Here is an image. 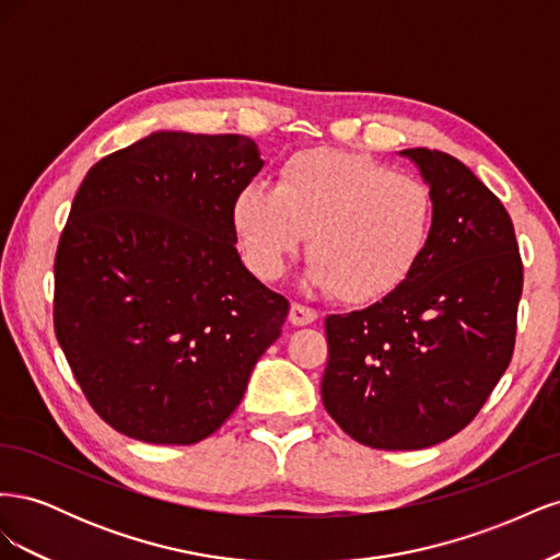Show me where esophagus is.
Returning <instances> with one entry per match:
<instances>
[{"instance_id":"34e87169","label":"esophagus","mask_w":560,"mask_h":560,"mask_svg":"<svg viewBox=\"0 0 560 560\" xmlns=\"http://www.w3.org/2000/svg\"><path fill=\"white\" fill-rule=\"evenodd\" d=\"M315 319H317V311H315V308L303 306V303H292V308H290V322H292L294 327L313 325Z\"/></svg>"}]
</instances>
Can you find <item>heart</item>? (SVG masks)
<instances>
[{"mask_svg":"<svg viewBox=\"0 0 560 560\" xmlns=\"http://www.w3.org/2000/svg\"><path fill=\"white\" fill-rule=\"evenodd\" d=\"M231 224L254 276L276 280L308 238V280L348 303L397 292L434 241L436 200L418 177L336 149L287 159L276 179L247 184L231 202Z\"/></svg>","mask_w":560,"mask_h":560,"instance_id":"b5f03b06","label":"heart"}]
</instances>
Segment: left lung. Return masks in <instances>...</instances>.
<instances>
[{
    "mask_svg": "<svg viewBox=\"0 0 560 560\" xmlns=\"http://www.w3.org/2000/svg\"><path fill=\"white\" fill-rule=\"evenodd\" d=\"M399 154L434 194V241L397 292L327 317L322 401L354 442L418 451L469 425L510 366L523 264L510 212L465 163Z\"/></svg>",
    "mask_w": 560,
    "mask_h": 560,
    "instance_id": "left-lung-1",
    "label": "left lung"
}]
</instances>
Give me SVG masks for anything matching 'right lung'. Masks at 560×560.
Listing matches in <instances>:
<instances>
[{
  "mask_svg": "<svg viewBox=\"0 0 560 560\" xmlns=\"http://www.w3.org/2000/svg\"><path fill=\"white\" fill-rule=\"evenodd\" d=\"M245 135L159 130L97 161L56 252L54 325L107 425L189 446L241 404L290 303L235 249L231 202L261 171Z\"/></svg>",
  "mask_w": 560,
  "mask_h": 560,
  "instance_id": "obj_1",
  "label": "right lung"
}]
</instances>
